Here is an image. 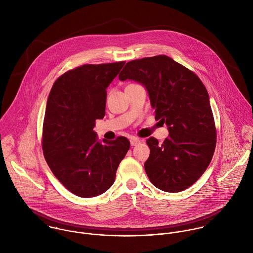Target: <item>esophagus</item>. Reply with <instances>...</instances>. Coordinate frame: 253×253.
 Listing matches in <instances>:
<instances>
[{
	"mask_svg": "<svg viewBox=\"0 0 253 253\" xmlns=\"http://www.w3.org/2000/svg\"><path fill=\"white\" fill-rule=\"evenodd\" d=\"M140 143V139L139 138H136V137H132L130 139V144L131 146H136L137 144Z\"/></svg>",
	"mask_w": 253,
	"mask_h": 253,
	"instance_id": "obj_1",
	"label": "esophagus"
}]
</instances>
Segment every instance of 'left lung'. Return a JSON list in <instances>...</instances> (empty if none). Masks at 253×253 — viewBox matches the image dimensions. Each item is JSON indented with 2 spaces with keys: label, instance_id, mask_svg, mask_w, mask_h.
I'll list each match as a JSON object with an SVG mask.
<instances>
[{
  "label": "left lung",
  "instance_id": "obj_1",
  "mask_svg": "<svg viewBox=\"0 0 253 253\" xmlns=\"http://www.w3.org/2000/svg\"><path fill=\"white\" fill-rule=\"evenodd\" d=\"M120 81L143 84L155 119L166 123L169 137L163 144L147 139L150 156L145 171L158 189L181 192L208 169L216 146V128L208 90L200 78L167 55L129 61Z\"/></svg>",
  "mask_w": 253,
  "mask_h": 253
}]
</instances>
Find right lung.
<instances>
[{
    "label": "right lung",
    "mask_w": 253,
    "mask_h": 253,
    "mask_svg": "<svg viewBox=\"0 0 253 253\" xmlns=\"http://www.w3.org/2000/svg\"><path fill=\"white\" fill-rule=\"evenodd\" d=\"M125 61L85 64L60 76L49 92L42 126V151L54 176L73 194L91 198L113 185L130 143L124 136L100 142L93 130L103 119L106 88Z\"/></svg>",
    "instance_id": "obj_1"
}]
</instances>
